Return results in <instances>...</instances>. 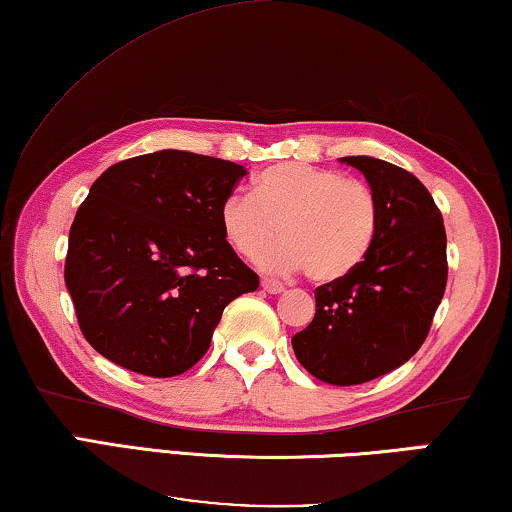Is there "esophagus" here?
<instances>
[{
	"mask_svg": "<svg viewBox=\"0 0 512 512\" xmlns=\"http://www.w3.org/2000/svg\"><path fill=\"white\" fill-rule=\"evenodd\" d=\"M262 289H264V291H269V294H282V291H285V287H282L280 282L269 280V278H264V280H262Z\"/></svg>",
	"mask_w": 512,
	"mask_h": 512,
	"instance_id": "obj_1",
	"label": "esophagus"
}]
</instances>
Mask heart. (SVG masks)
<instances>
[{"label": "heart", "instance_id": "b5f03b06", "mask_svg": "<svg viewBox=\"0 0 512 512\" xmlns=\"http://www.w3.org/2000/svg\"><path fill=\"white\" fill-rule=\"evenodd\" d=\"M225 241L255 259L281 232L283 241L259 264L269 273L307 271L314 282H337L367 259L378 232V202L367 184L310 164H275L255 177L250 198L221 205Z\"/></svg>", "mask_w": 512, "mask_h": 512}]
</instances>
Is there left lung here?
<instances>
[{
  "instance_id": "left-lung-1",
  "label": "left lung",
  "mask_w": 512,
  "mask_h": 512,
  "mask_svg": "<svg viewBox=\"0 0 512 512\" xmlns=\"http://www.w3.org/2000/svg\"><path fill=\"white\" fill-rule=\"evenodd\" d=\"M378 202V232L351 275L316 287L310 326L291 337L298 362L330 385H360L419 351L446 289L440 209L415 175L383 159L342 157Z\"/></svg>"
}]
</instances>
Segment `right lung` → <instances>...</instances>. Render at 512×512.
Wrapping results in <instances>:
<instances>
[{"instance_id":"right-lung-1","label":"right lung","mask_w":512,"mask_h":512,"mask_svg":"<svg viewBox=\"0 0 512 512\" xmlns=\"http://www.w3.org/2000/svg\"><path fill=\"white\" fill-rule=\"evenodd\" d=\"M246 168L184 150L125 159L70 227L66 287L86 342L152 378L189 371L234 298L259 287L225 241L221 205Z\"/></svg>"}]
</instances>
